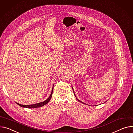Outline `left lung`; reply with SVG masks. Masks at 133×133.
Listing matches in <instances>:
<instances>
[{
	"mask_svg": "<svg viewBox=\"0 0 133 133\" xmlns=\"http://www.w3.org/2000/svg\"><path fill=\"white\" fill-rule=\"evenodd\" d=\"M72 89H73V88H72ZM74 95H75V94H74ZM75 97H76V96H75ZM76 99H77V100L78 101H79V102H80L81 103H83V104H85V103H83L82 102H81V101H79V100H78V99L77 98H76Z\"/></svg>",
	"mask_w": 133,
	"mask_h": 133,
	"instance_id": "obj_1",
	"label": "left lung"
}]
</instances>
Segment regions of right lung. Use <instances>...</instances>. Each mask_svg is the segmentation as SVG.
I'll list each match as a JSON object with an SVG mask.
<instances>
[{"instance_id": "add662e5", "label": "right lung", "mask_w": 133, "mask_h": 133, "mask_svg": "<svg viewBox=\"0 0 133 133\" xmlns=\"http://www.w3.org/2000/svg\"><path fill=\"white\" fill-rule=\"evenodd\" d=\"M53 89H54V87L52 88V92L50 94V96H49V98L45 100V101L44 102H41V103H36V104H32V105H22V104H19L16 102V103L20 106V107H23V108H29V109H32V108H40V107H43V106L46 105V104H48L49 103V102L50 101L51 97H52V92H53Z\"/></svg>"}]
</instances>
